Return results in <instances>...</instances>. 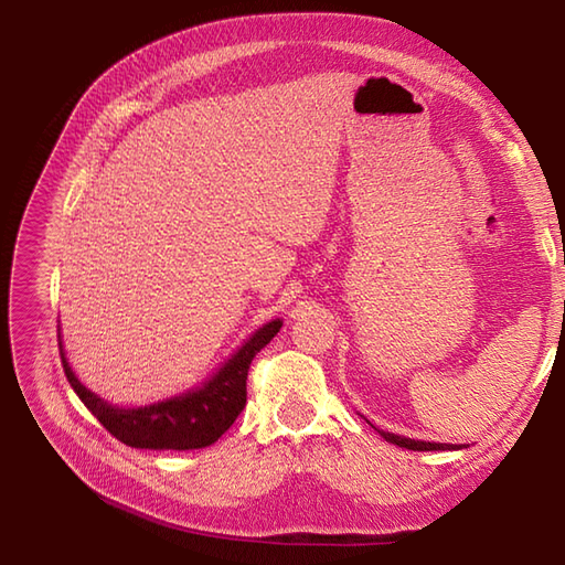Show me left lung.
<instances>
[{"label":"left lung","instance_id":"left-lung-1","mask_svg":"<svg viewBox=\"0 0 565 565\" xmlns=\"http://www.w3.org/2000/svg\"><path fill=\"white\" fill-rule=\"evenodd\" d=\"M363 417V415H361ZM365 419V417H363ZM370 424V419H365ZM372 426V424H370ZM374 431H377L386 443H393V446L398 448H405V450H461L467 446H450V443H431V440H415V438H405V436H398V434H391V431H384V429H377V426H372Z\"/></svg>","mask_w":565,"mask_h":565}]
</instances>
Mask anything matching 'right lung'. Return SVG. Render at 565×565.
<instances>
[{
    "label": "right lung",
    "instance_id": "right-lung-1",
    "mask_svg": "<svg viewBox=\"0 0 565 565\" xmlns=\"http://www.w3.org/2000/svg\"><path fill=\"white\" fill-rule=\"evenodd\" d=\"M280 318L264 322L200 386L139 407L115 405L84 386L67 363L61 332L58 349L67 382L75 388L79 401L89 407V413L117 440H122L129 448L146 450H195L216 443L243 413L247 403V370L252 358L280 332Z\"/></svg>",
    "mask_w": 565,
    "mask_h": 565
}]
</instances>
